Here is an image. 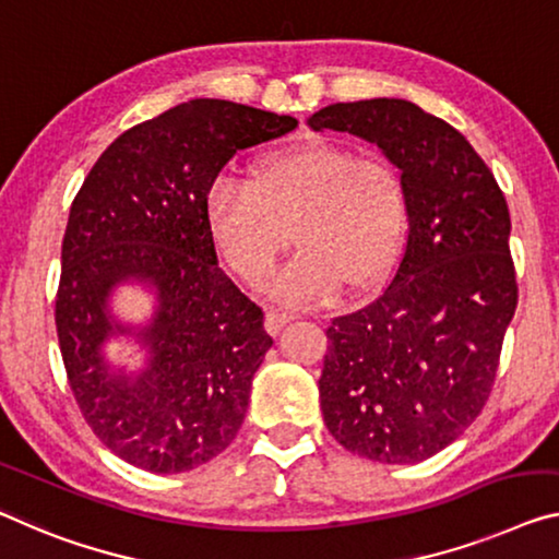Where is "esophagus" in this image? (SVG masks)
Here are the masks:
<instances>
[{
	"label": "esophagus",
	"instance_id": "esophagus-1",
	"mask_svg": "<svg viewBox=\"0 0 559 559\" xmlns=\"http://www.w3.org/2000/svg\"><path fill=\"white\" fill-rule=\"evenodd\" d=\"M292 320H295V314L292 312H282V309L270 307L267 314H264V328H267V332L274 337V334H280L282 328H285V324Z\"/></svg>",
	"mask_w": 559,
	"mask_h": 559
}]
</instances>
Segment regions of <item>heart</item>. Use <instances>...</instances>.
<instances>
[{
	"label": "heart",
	"mask_w": 559,
	"mask_h": 559,
	"mask_svg": "<svg viewBox=\"0 0 559 559\" xmlns=\"http://www.w3.org/2000/svg\"><path fill=\"white\" fill-rule=\"evenodd\" d=\"M204 229L222 264L260 287L292 245H302L272 295L289 305H317L345 285H382L407 245L405 179L390 162L357 157L340 144L302 142L254 162L252 182L214 177L202 202Z\"/></svg>",
	"instance_id": "b5f03b06"
}]
</instances>
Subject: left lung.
Segmentation results:
<instances>
[{
    "instance_id": "1",
    "label": "left lung",
    "mask_w": 559,
    "mask_h": 559,
    "mask_svg": "<svg viewBox=\"0 0 559 559\" xmlns=\"http://www.w3.org/2000/svg\"><path fill=\"white\" fill-rule=\"evenodd\" d=\"M307 124L377 144L405 179V252L372 305L332 320L320 405L345 450L415 465L492 392L518 307L508 202L465 136L407 99L337 102Z\"/></svg>"
}]
</instances>
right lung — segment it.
Segmentation results:
<instances>
[{"label":"right lung","instance_id":"obj_1","mask_svg":"<svg viewBox=\"0 0 559 559\" xmlns=\"http://www.w3.org/2000/svg\"><path fill=\"white\" fill-rule=\"evenodd\" d=\"M297 127L295 117L190 99L119 134L76 192L62 239L57 337L92 432L134 467L175 475L229 448L272 347L264 314L217 267L204 192L239 150ZM136 281L155 297L147 325L110 314ZM130 333L148 355L124 373L104 355Z\"/></svg>","mask_w":559,"mask_h":559}]
</instances>
